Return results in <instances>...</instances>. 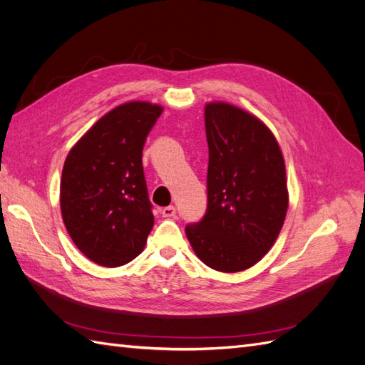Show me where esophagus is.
Instances as JSON below:
<instances>
[{"label": "esophagus", "mask_w": 365, "mask_h": 365, "mask_svg": "<svg viewBox=\"0 0 365 365\" xmlns=\"http://www.w3.org/2000/svg\"><path fill=\"white\" fill-rule=\"evenodd\" d=\"M161 215H163V217H173L176 215V208L173 205L164 207V208H161Z\"/></svg>", "instance_id": "obj_1"}]
</instances>
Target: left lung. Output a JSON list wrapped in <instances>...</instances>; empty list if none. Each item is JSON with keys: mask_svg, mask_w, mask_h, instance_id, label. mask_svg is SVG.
<instances>
[{"mask_svg": "<svg viewBox=\"0 0 365 365\" xmlns=\"http://www.w3.org/2000/svg\"><path fill=\"white\" fill-rule=\"evenodd\" d=\"M204 118L207 212L185 235L207 267L245 271L271 250L288 212L283 153L271 129L245 109L212 102Z\"/></svg>", "mask_w": 365, "mask_h": 365, "instance_id": "1", "label": "left lung"}]
</instances>
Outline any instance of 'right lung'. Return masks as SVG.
<instances>
[{
	"label": "right lung",
	"instance_id": "obj_1",
	"mask_svg": "<svg viewBox=\"0 0 365 365\" xmlns=\"http://www.w3.org/2000/svg\"><path fill=\"white\" fill-rule=\"evenodd\" d=\"M163 106L128 102L111 109L68 152L61 212L70 237L97 264L115 268L145 250L153 227L141 153Z\"/></svg>",
	"mask_w": 365,
	"mask_h": 365
}]
</instances>
